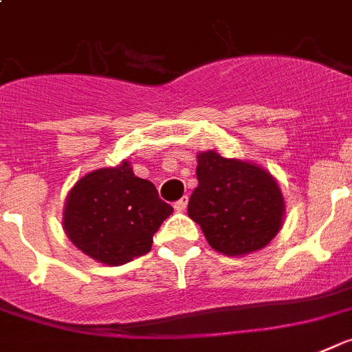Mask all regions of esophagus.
I'll return each instance as SVG.
<instances>
[{
	"label": "esophagus",
	"instance_id": "esophagus-1",
	"mask_svg": "<svg viewBox=\"0 0 352 352\" xmlns=\"http://www.w3.org/2000/svg\"><path fill=\"white\" fill-rule=\"evenodd\" d=\"M187 205H188V197L183 196L182 199H178V201L174 203V208H176V210H178V212H183V210H185V208H187Z\"/></svg>",
	"mask_w": 352,
	"mask_h": 352
}]
</instances>
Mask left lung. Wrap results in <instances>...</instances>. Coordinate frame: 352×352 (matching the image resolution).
I'll use <instances>...</instances> for the list:
<instances>
[{"instance_id": "8db88e82", "label": "left lung", "mask_w": 352, "mask_h": 352, "mask_svg": "<svg viewBox=\"0 0 352 352\" xmlns=\"http://www.w3.org/2000/svg\"><path fill=\"white\" fill-rule=\"evenodd\" d=\"M196 174L187 212L212 248L245 255L264 248L280 230L284 199L272 174L214 151L197 155Z\"/></svg>"}]
</instances>
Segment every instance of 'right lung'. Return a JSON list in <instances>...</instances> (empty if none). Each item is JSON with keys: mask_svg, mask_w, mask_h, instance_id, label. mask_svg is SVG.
<instances>
[{"mask_svg": "<svg viewBox=\"0 0 352 352\" xmlns=\"http://www.w3.org/2000/svg\"><path fill=\"white\" fill-rule=\"evenodd\" d=\"M173 214L151 182L136 178L127 162L78 179L66 197L69 241L98 263L126 264L145 255L153 235Z\"/></svg>", "mask_w": 352, "mask_h": 352, "instance_id": "add662e5", "label": "right lung"}]
</instances>
